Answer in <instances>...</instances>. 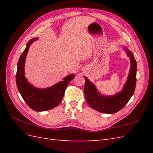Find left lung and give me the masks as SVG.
Returning <instances> with one entry per match:
<instances>
[{
  "mask_svg": "<svg viewBox=\"0 0 153 153\" xmlns=\"http://www.w3.org/2000/svg\"><path fill=\"white\" fill-rule=\"evenodd\" d=\"M124 51L130 58L131 67L128 79L121 92L113 96H103L97 90L95 85L85 77L84 93L86 101L92 108L100 112L114 114L120 111L128 103L134 93L137 80V62L134 54L128 48H124Z\"/></svg>",
  "mask_w": 153,
  "mask_h": 153,
  "instance_id": "1",
  "label": "left lung"
}]
</instances>
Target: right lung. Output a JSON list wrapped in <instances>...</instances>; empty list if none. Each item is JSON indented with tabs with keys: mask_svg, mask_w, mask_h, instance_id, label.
Masks as SVG:
<instances>
[{
	"mask_svg": "<svg viewBox=\"0 0 153 153\" xmlns=\"http://www.w3.org/2000/svg\"><path fill=\"white\" fill-rule=\"evenodd\" d=\"M37 39L38 38H34L29 41L24 51L19 57L16 79L18 89L24 101L32 110L41 112L51 110L59 105L63 99L68 85L75 76L74 74L68 75L63 81L47 89L35 88L29 83L24 73L25 58L30 45Z\"/></svg>",
	"mask_w": 153,
	"mask_h": 153,
	"instance_id": "right-lung-1",
	"label": "right lung"
}]
</instances>
